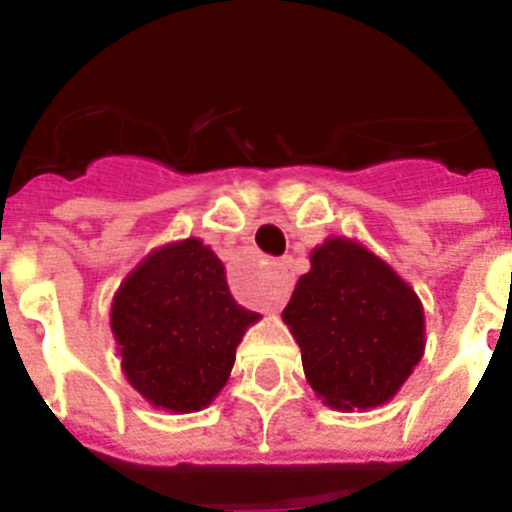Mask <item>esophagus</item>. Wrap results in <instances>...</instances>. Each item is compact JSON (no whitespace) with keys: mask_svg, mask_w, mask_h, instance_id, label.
<instances>
[{"mask_svg":"<svg viewBox=\"0 0 512 512\" xmlns=\"http://www.w3.org/2000/svg\"><path fill=\"white\" fill-rule=\"evenodd\" d=\"M274 271H277V279H274V284H271L269 310L271 312H279L284 307V302H287L289 289H292V274H289V261L287 259L274 261Z\"/></svg>","mask_w":512,"mask_h":512,"instance_id":"34e87169","label":"esophagus"}]
</instances>
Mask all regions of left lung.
I'll use <instances>...</instances> for the list:
<instances>
[{
    "label": "left lung",
    "instance_id": "obj_1",
    "mask_svg": "<svg viewBox=\"0 0 512 512\" xmlns=\"http://www.w3.org/2000/svg\"><path fill=\"white\" fill-rule=\"evenodd\" d=\"M282 320L302 351L315 395L336 410L379 408L425 351L420 297L374 251L330 235L310 253Z\"/></svg>",
    "mask_w": 512,
    "mask_h": 512
}]
</instances>
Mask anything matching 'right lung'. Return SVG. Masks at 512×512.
Returning a JSON list of instances; mask_svg holds the SVG:
<instances>
[{"mask_svg": "<svg viewBox=\"0 0 512 512\" xmlns=\"http://www.w3.org/2000/svg\"><path fill=\"white\" fill-rule=\"evenodd\" d=\"M233 300L223 261L200 238L148 253L112 297L120 366L153 408L197 413L225 387L235 348L259 323Z\"/></svg>", "mask_w": 512, "mask_h": 512, "instance_id": "1", "label": "right lung"}]
</instances>
